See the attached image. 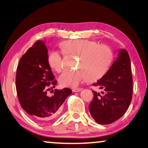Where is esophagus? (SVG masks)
<instances>
[{
    "mask_svg": "<svg viewBox=\"0 0 148 148\" xmlns=\"http://www.w3.org/2000/svg\"><path fill=\"white\" fill-rule=\"evenodd\" d=\"M82 90V88H74L73 90H72V91L74 92H80Z\"/></svg>",
    "mask_w": 148,
    "mask_h": 148,
    "instance_id": "esophagus-1",
    "label": "esophagus"
}]
</instances>
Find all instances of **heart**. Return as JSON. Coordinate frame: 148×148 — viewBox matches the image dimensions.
I'll list each match as a JSON object with an SVG mask.
<instances>
[{"label":"heart","instance_id":"b5f03b06","mask_svg":"<svg viewBox=\"0 0 148 148\" xmlns=\"http://www.w3.org/2000/svg\"><path fill=\"white\" fill-rule=\"evenodd\" d=\"M64 51L80 57L78 69L66 70L58 78L62 86L76 88L88 78L97 80L106 73L113 60V52L108 46L98 45L86 39L67 40L62 44ZM48 61L53 70L60 72L64 66L63 56L58 50L48 55Z\"/></svg>","mask_w":148,"mask_h":148}]
</instances>
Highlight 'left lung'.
Here are the masks:
<instances>
[{
	"label": "left lung",
	"instance_id": "1",
	"mask_svg": "<svg viewBox=\"0 0 148 148\" xmlns=\"http://www.w3.org/2000/svg\"><path fill=\"white\" fill-rule=\"evenodd\" d=\"M92 85L104 90L103 95L93 91V100L89 105L96 122L109 124L121 118L130 104L133 89L130 59L126 50H119L110 69Z\"/></svg>",
	"mask_w": 148,
	"mask_h": 148
}]
</instances>
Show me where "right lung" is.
<instances>
[{"label":"right lung","mask_w":148,"mask_h":148,"mask_svg":"<svg viewBox=\"0 0 148 148\" xmlns=\"http://www.w3.org/2000/svg\"><path fill=\"white\" fill-rule=\"evenodd\" d=\"M48 58L45 42L38 40L21 57L16 70V91L21 106L40 122L54 118L66 98L72 93L69 88H64L53 90L52 96L47 95L50 86L55 87L57 82Z\"/></svg>","instance_id":"1"}]
</instances>
